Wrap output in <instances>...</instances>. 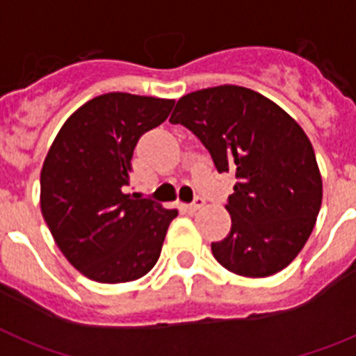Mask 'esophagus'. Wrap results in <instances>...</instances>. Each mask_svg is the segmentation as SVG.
I'll return each instance as SVG.
<instances>
[{
	"instance_id": "34e87169",
	"label": "esophagus",
	"mask_w": 356,
	"mask_h": 356,
	"mask_svg": "<svg viewBox=\"0 0 356 356\" xmlns=\"http://www.w3.org/2000/svg\"><path fill=\"white\" fill-rule=\"evenodd\" d=\"M202 206H204V201H202V199H199V197H197V199L192 202V204H186V206H184V210H186L188 213H195L197 210H201Z\"/></svg>"
}]
</instances>
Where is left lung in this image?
Instances as JSON below:
<instances>
[{
  "instance_id": "left-lung-1",
  "label": "left lung",
  "mask_w": 356,
  "mask_h": 356,
  "mask_svg": "<svg viewBox=\"0 0 356 356\" xmlns=\"http://www.w3.org/2000/svg\"><path fill=\"white\" fill-rule=\"evenodd\" d=\"M170 122L192 130L219 172L237 177L229 234L211 243L220 266L261 279L291 264L315 228L322 175L312 141L279 104L244 86L183 95Z\"/></svg>"
}]
</instances>
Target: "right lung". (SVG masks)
I'll list each match as a JSON object with an SVG mask.
<instances>
[{"mask_svg":"<svg viewBox=\"0 0 356 356\" xmlns=\"http://www.w3.org/2000/svg\"><path fill=\"white\" fill-rule=\"evenodd\" d=\"M173 99L110 92L86 101L58 132L41 168L40 204L77 271L103 284L141 279L161 255L177 210L122 192L139 137L166 121Z\"/></svg>","mask_w":356,"mask_h":356,"instance_id":"right-lung-1","label":"right lung"}]
</instances>
